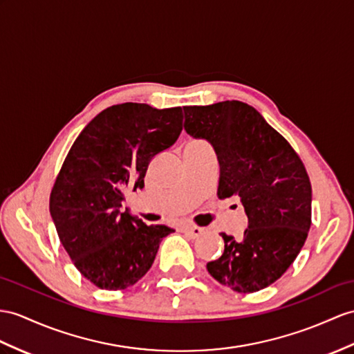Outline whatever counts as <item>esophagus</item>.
<instances>
[{"label":"esophagus","instance_id":"1","mask_svg":"<svg viewBox=\"0 0 354 354\" xmlns=\"http://www.w3.org/2000/svg\"><path fill=\"white\" fill-rule=\"evenodd\" d=\"M182 231L186 232V234H189V236H192V237H198V236L203 234L204 228L194 227V225H185V227H182Z\"/></svg>","mask_w":354,"mask_h":354}]
</instances>
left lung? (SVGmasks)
Masks as SVG:
<instances>
[{"mask_svg": "<svg viewBox=\"0 0 354 354\" xmlns=\"http://www.w3.org/2000/svg\"><path fill=\"white\" fill-rule=\"evenodd\" d=\"M185 129L218 154V196L242 201L249 225L207 270L222 286L255 292L278 281L296 260L311 228L313 189L296 150L248 103L185 106Z\"/></svg>", "mask_w": 354, "mask_h": 354, "instance_id": "8db88e82", "label": "left lung"}]
</instances>
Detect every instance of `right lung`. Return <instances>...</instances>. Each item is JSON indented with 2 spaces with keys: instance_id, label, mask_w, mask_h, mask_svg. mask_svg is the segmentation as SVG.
Returning <instances> with one entry per match:
<instances>
[{
  "instance_id": "1",
  "label": "right lung",
  "mask_w": 354,
  "mask_h": 354,
  "mask_svg": "<svg viewBox=\"0 0 354 354\" xmlns=\"http://www.w3.org/2000/svg\"><path fill=\"white\" fill-rule=\"evenodd\" d=\"M182 108L120 103L103 109L68 150L49 196L59 242L84 278L124 290L150 270L171 230L120 212L126 187L142 189L150 160L177 141Z\"/></svg>"
}]
</instances>
